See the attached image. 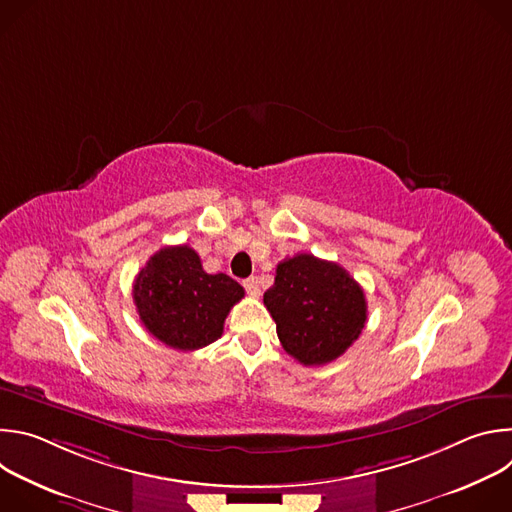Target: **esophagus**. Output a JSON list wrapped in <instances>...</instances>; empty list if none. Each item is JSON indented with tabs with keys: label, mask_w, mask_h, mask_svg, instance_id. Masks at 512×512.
<instances>
[{
	"label": "esophagus",
	"mask_w": 512,
	"mask_h": 512,
	"mask_svg": "<svg viewBox=\"0 0 512 512\" xmlns=\"http://www.w3.org/2000/svg\"><path fill=\"white\" fill-rule=\"evenodd\" d=\"M243 285H245V289H247V294H249V296L257 298V296L261 294V289H259V279H257V277H247V279L243 281Z\"/></svg>",
	"instance_id": "esophagus-1"
}]
</instances>
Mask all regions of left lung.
<instances>
[{"label": "left lung", "mask_w": 512, "mask_h": 512, "mask_svg": "<svg viewBox=\"0 0 512 512\" xmlns=\"http://www.w3.org/2000/svg\"><path fill=\"white\" fill-rule=\"evenodd\" d=\"M283 350L306 367L336 360L367 322L362 287L338 263L298 253L275 269L263 296Z\"/></svg>", "instance_id": "left-lung-1"}]
</instances>
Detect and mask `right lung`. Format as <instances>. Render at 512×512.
Instances as JSON below:
<instances>
[{
	"label": "right lung",
	"mask_w": 512,
	"mask_h": 512,
	"mask_svg": "<svg viewBox=\"0 0 512 512\" xmlns=\"http://www.w3.org/2000/svg\"><path fill=\"white\" fill-rule=\"evenodd\" d=\"M241 298L245 289L227 273H206L188 245L160 249L133 283V302L145 330L178 350H198L221 338Z\"/></svg>",
	"instance_id": "obj_1"
}]
</instances>
